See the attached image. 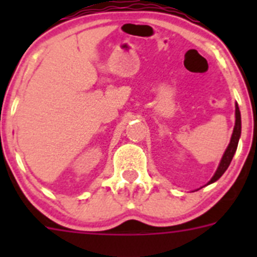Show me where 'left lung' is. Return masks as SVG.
I'll list each match as a JSON object with an SVG mask.
<instances>
[{"instance_id":"8db88e82","label":"left lung","mask_w":257,"mask_h":257,"mask_svg":"<svg viewBox=\"0 0 257 257\" xmlns=\"http://www.w3.org/2000/svg\"><path fill=\"white\" fill-rule=\"evenodd\" d=\"M240 130H242L240 112H239V108H238V104H235V123H234V128H233V134H231L230 143H229V145L226 147L225 152H224L221 160H220L219 166H217L216 171H215L213 176L211 178V180L207 183V185H210V184L219 180V179L222 176V174H224V172L226 171V169L229 167V165H230L231 160H233V157H234L235 154V151H237L238 142H239V138H240Z\"/></svg>"}]
</instances>
